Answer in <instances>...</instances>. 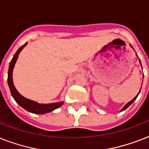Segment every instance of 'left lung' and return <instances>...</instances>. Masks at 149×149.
<instances>
[{
	"mask_svg": "<svg viewBox=\"0 0 149 149\" xmlns=\"http://www.w3.org/2000/svg\"><path fill=\"white\" fill-rule=\"evenodd\" d=\"M131 46H132V45H131ZM136 56H137V54H136ZM139 63H140V64H141V61H140V59H139ZM140 91H141V90H140ZM139 93H140V92H139ZM139 93H138V95H137L136 97H135L134 98V99H132V100H131V101H129V102H128V103H127V104H126V105H125V106L124 107H123L122 109H121V110H120V111H125V109H127V107H129L130 105H131V104H132V103H133V102L134 101V100H135V99H136V98H137V97H138V96H139Z\"/></svg>",
	"mask_w": 149,
	"mask_h": 149,
	"instance_id": "obj_1",
	"label": "left lung"
}]
</instances>
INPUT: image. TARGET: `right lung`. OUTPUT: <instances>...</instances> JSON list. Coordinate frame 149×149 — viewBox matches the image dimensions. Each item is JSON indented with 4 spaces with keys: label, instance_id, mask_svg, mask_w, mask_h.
Listing matches in <instances>:
<instances>
[{
    "label": "right lung",
    "instance_id": "add662e5",
    "mask_svg": "<svg viewBox=\"0 0 149 149\" xmlns=\"http://www.w3.org/2000/svg\"><path fill=\"white\" fill-rule=\"evenodd\" d=\"M26 42L24 45L17 49L16 52V53L15 54V56H13L12 59L10 61V65H9V69H8V84L10 88V93L12 95L13 98L15 99V100L17 102V104H19L20 106L25 109L26 111L31 112V113H36V114H43V113H49L51 111L56 110V109L58 108L59 107L63 105V102H58V103H53V104H38L37 102L31 100L27 99V98L24 97L23 96L20 94L17 91L15 88V86H14L13 84V78H12V73L13 70L15 67V63L17 61V58H18V55L21 52L23 48L27 45Z\"/></svg>",
    "mask_w": 149,
    "mask_h": 149
}]
</instances>
